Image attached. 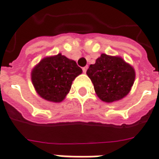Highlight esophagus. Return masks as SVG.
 Segmentation results:
<instances>
[{"instance_id": "esophagus-1", "label": "esophagus", "mask_w": 159, "mask_h": 159, "mask_svg": "<svg viewBox=\"0 0 159 159\" xmlns=\"http://www.w3.org/2000/svg\"><path fill=\"white\" fill-rule=\"evenodd\" d=\"M87 68H88V66H85V67H82V70H83V72H84V73H85V72H86V70H87Z\"/></svg>"}]
</instances>
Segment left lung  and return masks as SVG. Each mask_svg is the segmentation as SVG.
I'll list each match as a JSON object with an SVG mask.
<instances>
[{"mask_svg":"<svg viewBox=\"0 0 159 159\" xmlns=\"http://www.w3.org/2000/svg\"><path fill=\"white\" fill-rule=\"evenodd\" d=\"M86 74L93 83L100 99L107 103L121 99L128 95L135 78L134 68L121 57L102 54L90 65Z\"/></svg>","mask_w":159,"mask_h":159,"instance_id":"left-lung-1","label":"left lung"}]
</instances>
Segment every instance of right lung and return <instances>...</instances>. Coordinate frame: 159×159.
Here are the masks:
<instances>
[{"instance_id":"add662e5","label":"right lung","mask_w":159,"mask_h":159,"mask_svg":"<svg viewBox=\"0 0 159 159\" xmlns=\"http://www.w3.org/2000/svg\"><path fill=\"white\" fill-rule=\"evenodd\" d=\"M81 73L74 61L58 54L42 60L32 70L31 80L43 98L59 103L69 92L73 80Z\"/></svg>"}]
</instances>
